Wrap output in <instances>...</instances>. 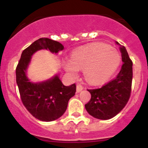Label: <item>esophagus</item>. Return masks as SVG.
<instances>
[{
  "label": "esophagus",
  "instance_id": "1",
  "mask_svg": "<svg viewBox=\"0 0 148 148\" xmlns=\"http://www.w3.org/2000/svg\"><path fill=\"white\" fill-rule=\"evenodd\" d=\"M83 89H84V87L81 85L77 84V86H76V92H80L81 90H83Z\"/></svg>",
  "mask_w": 148,
  "mask_h": 148
}]
</instances>
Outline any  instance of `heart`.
<instances>
[{
  "mask_svg": "<svg viewBox=\"0 0 148 148\" xmlns=\"http://www.w3.org/2000/svg\"><path fill=\"white\" fill-rule=\"evenodd\" d=\"M121 62L117 50L109 45L95 43L78 49L71 56L70 61L64 64L65 72L71 78L77 77L79 69L89 84L97 85L105 82L116 72Z\"/></svg>",
  "mask_w": 148,
  "mask_h": 148,
  "instance_id": "1",
  "label": "heart"
}]
</instances>
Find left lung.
Here are the masks:
<instances>
[{
	"instance_id": "obj_1",
	"label": "left lung",
	"mask_w": 148,
	"mask_h": 148,
	"mask_svg": "<svg viewBox=\"0 0 148 148\" xmlns=\"http://www.w3.org/2000/svg\"><path fill=\"white\" fill-rule=\"evenodd\" d=\"M120 46L123 64L114 79L97 89L88 90L91 99L85 105L90 115L99 120H108L123 109L130 99L132 89V61L125 47Z\"/></svg>"
}]
</instances>
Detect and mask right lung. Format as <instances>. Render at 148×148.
<instances>
[{"mask_svg":"<svg viewBox=\"0 0 148 148\" xmlns=\"http://www.w3.org/2000/svg\"><path fill=\"white\" fill-rule=\"evenodd\" d=\"M42 49L57 54L64 49L60 42L42 37L22 52L16 69V79L23 105L35 118L51 122L60 118L67 108L68 101L75 95V84L65 86L60 79V74L40 82H33L28 77L32 56Z\"/></svg>","mask_w":148,"mask_h":148,"instance_id":"right-lung-1","label":"right lung"}]
</instances>
